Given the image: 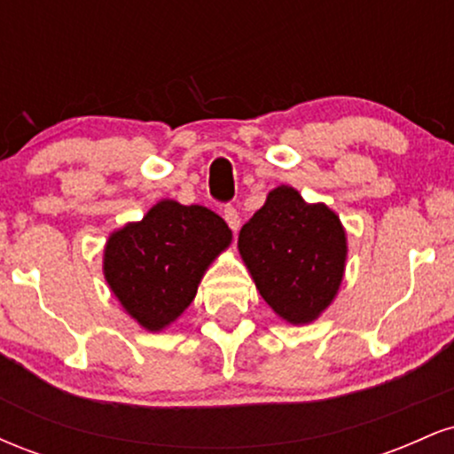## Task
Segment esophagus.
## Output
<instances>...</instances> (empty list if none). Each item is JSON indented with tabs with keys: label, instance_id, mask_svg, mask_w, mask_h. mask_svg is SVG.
<instances>
[{
	"label": "esophagus",
	"instance_id": "1",
	"mask_svg": "<svg viewBox=\"0 0 454 454\" xmlns=\"http://www.w3.org/2000/svg\"><path fill=\"white\" fill-rule=\"evenodd\" d=\"M222 215H223V220H226L228 226H231V231L237 232L239 228H241V217H239V211L234 209L232 205H223Z\"/></svg>",
	"mask_w": 454,
	"mask_h": 454
}]
</instances>
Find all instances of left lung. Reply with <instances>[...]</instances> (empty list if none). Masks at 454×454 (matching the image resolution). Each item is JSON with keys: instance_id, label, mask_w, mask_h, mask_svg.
Segmentation results:
<instances>
[{"instance_id": "obj_1", "label": "left lung", "mask_w": 454, "mask_h": 454, "mask_svg": "<svg viewBox=\"0 0 454 454\" xmlns=\"http://www.w3.org/2000/svg\"><path fill=\"white\" fill-rule=\"evenodd\" d=\"M239 252L275 314L305 325L335 299L348 247L335 213L279 185L241 228Z\"/></svg>"}]
</instances>
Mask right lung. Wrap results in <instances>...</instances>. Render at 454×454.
Listing matches in <instances>:
<instances>
[{"mask_svg": "<svg viewBox=\"0 0 454 454\" xmlns=\"http://www.w3.org/2000/svg\"><path fill=\"white\" fill-rule=\"evenodd\" d=\"M231 239L226 222L207 207L161 200L111 234L104 275L128 314L160 331L194 301L202 273Z\"/></svg>", "mask_w": 454, "mask_h": 454, "instance_id": "1", "label": "right lung"}]
</instances>
